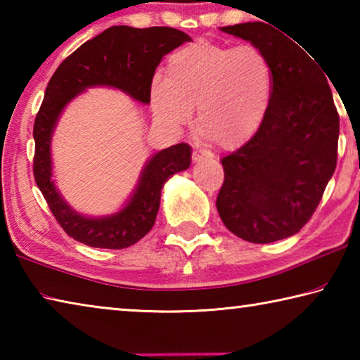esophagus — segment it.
<instances>
[{
    "label": "esophagus",
    "instance_id": "esophagus-1",
    "mask_svg": "<svg viewBox=\"0 0 360 360\" xmlns=\"http://www.w3.org/2000/svg\"><path fill=\"white\" fill-rule=\"evenodd\" d=\"M208 157H211L208 152H203V150H193V154H192V158H193V162L195 163H198V162H202V160H205V158H208Z\"/></svg>",
    "mask_w": 360,
    "mask_h": 360
}]
</instances>
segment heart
<instances>
[{
    "label": "heart",
    "mask_w": 360,
    "mask_h": 360,
    "mask_svg": "<svg viewBox=\"0 0 360 360\" xmlns=\"http://www.w3.org/2000/svg\"><path fill=\"white\" fill-rule=\"evenodd\" d=\"M275 94V68L260 47L197 41L176 51L167 76H155L149 96L155 117L186 125L197 108V129L224 149L248 143L264 125Z\"/></svg>",
    "instance_id": "obj_1"
}]
</instances>
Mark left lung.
I'll list each match as a JSON object with an SVG mask.
<instances>
[{
  "mask_svg": "<svg viewBox=\"0 0 360 360\" xmlns=\"http://www.w3.org/2000/svg\"><path fill=\"white\" fill-rule=\"evenodd\" d=\"M221 32L260 47L275 68L270 112L246 144L221 160L216 200L231 233L265 245L295 235L318 208L337 167L340 117L327 72L300 42L262 22Z\"/></svg>",
  "mask_w": 360,
  "mask_h": 360,
  "instance_id": "8db88e82",
  "label": "left lung"
}]
</instances>
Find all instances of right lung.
<instances>
[{
    "label": "right lung",
    "mask_w": 360,
    "mask_h": 360,
    "mask_svg": "<svg viewBox=\"0 0 360 360\" xmlns=\"http://www.w3.org/2000/svg\"><path fill=\"white\" fill-rule=\"evenodd\" d=\"M191 36L169 27H111L71 53L47 84L44 101L34 120L36 184L62 229L90 248L124 249L135 245L154 227L162 188L176 173L191 167L192 148L174 144L146 160L130 197L106 216H87L66 202L56 186L52 138L63 111L79 95L94 87H109L149 105V89L155 68L173 49Z\"/></svg>",
    "instance_id": "right-lung-1"
}]
</instances>
